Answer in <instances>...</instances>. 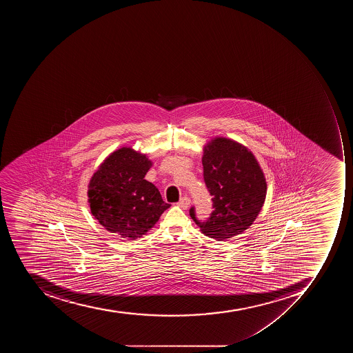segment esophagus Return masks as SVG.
Here are the masks:
<instances>
[{"mask_svg": "<svg viewBox=\"0 0 353 353\" xmlns=\"http://www.w3.org/2000/svg\"><path fill=\"white\" fill-rule=\"evenodd\" d=\"M190 203H191V200H190L189 197L184 196L179 201L178 205L180 206L181 208L186 210V208H189Z\"/></svg>", "mask_w": 353, "mask_h": 353, "instance_id": "1", "label": "esophagus"}]
</instances>
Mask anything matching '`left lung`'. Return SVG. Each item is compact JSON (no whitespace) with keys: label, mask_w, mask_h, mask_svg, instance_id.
<instances>
[{"label":"left lung","mask_w":353,"mask_h":353,"mask_svg":"<svg viewBox=\"0 0 353 353\" xmlns=\"http://www.w3.org/2000/svg\"><path fill=\"white\" fill-rule=\"evenodd\" d=\"M203 176L213 201L206 221L197 219L194 206L190 215L202 233L224 241L253 224L264 205L267 184L253 153L239 142L215 138L204 147Z\"/></svg>","instance_id":"left-lung-1"}]
</instances>
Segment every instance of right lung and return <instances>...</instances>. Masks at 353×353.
Returning <instances> with one entry per match:
<instances>
[{"label": "right lung", "mask_w": 353, "mask_h": 353, "mask_svg": "<svg viewBox=\"0 0 353 353\" xmlns=\"http://www.w3.org/2000/svg\"><path fill=\"white\" fill-rule=\"evenodd\" d=\"M152 162L145 154L123 147L111 153L88 185L94 219L111 233L136 239L154 226L170 204L145 174Z\"/></svg>", "instance_id": "obj_1"}]
</instances>
